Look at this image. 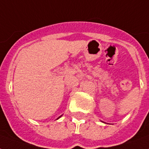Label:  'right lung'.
Segmentation results:
<instances>
[{
	"instance_id": "obj_1",
	"label": "right lung",
	"mask_w": 149,
	"mask_h": 149,
	"mask_svg": "<svg viewBox=\"0 0 149 149\" xmlns=\"http://www.w3.org/2000/svg\"><path fill=\"white\" fill-rule=\"evenodd\" d=\"M60 117H61V116H60ZM60 117H58V118H57V119H58V118H60Z\"/></svg>"
}]
</instances>
